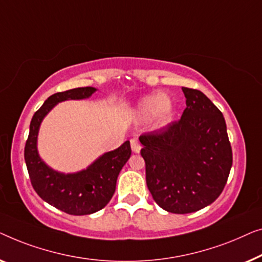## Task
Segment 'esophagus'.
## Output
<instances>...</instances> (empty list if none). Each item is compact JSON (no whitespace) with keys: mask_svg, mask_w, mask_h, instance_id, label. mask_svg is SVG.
<instances>
[{"mask_svg":"<svg viewBox=\"0 0 262 262\" xmlns=\"http://www.w3.org/2000/svg\"><path fill=\"white\" fill-rule=\"evenodd\" d=\"M130 146H132V150L134 153H139L140 149H141V145H140L138 139H132L130 140Z\"/></svg>","mask_w":262,"mask_h":262,"instance_id":"esophagus-1","label":"esophagus"}]
</instances>
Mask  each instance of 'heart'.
Listing matches in <instances>:
<instances>
[{"instance_id":"1","label":"heart","mask_w":262,"mask_h":262,"mask_svg":"<svg viewBox=\"0 0 262 262\" xmlns=\"http://www.w3.org/2000/svg\"><path fill=\"white\" fill-rule=\"evenodd\" d=\"M139 109L140 113L146 117L157 114L158 121L161 124L169 122L173 116L172 104L168 101H166L165 96L161 94H153L147 96V97H145L140 102Z\"/></svg>"}]
</instances>
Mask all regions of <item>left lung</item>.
Instances as JSON below:
<instances>
[{
  "instance_id": "left-lung-1",
  "label": "left lung",
  "mask_w": 262,
  "mask_h": 262,
  "mask_svg": "<svg viewBox=\"0 0 262 262\" xmlns=\"http://www.w3.org/2000/svg\"><path fill=\"white\" fill-rule=\"evenodd\" d=\"M183 93L186 108L180 120L139 138L147 187L156 203L173 213L215 202L233 165L223 114L202 91L183 88Z\"/></svg>"
}]
</instances>
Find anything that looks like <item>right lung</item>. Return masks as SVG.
<instances>
[{
	"label": "right lung",
	"instance_id": "right-lung-1",
	"mask_svg": "<svg viewBox=\"0 0 262 262\" xmlns=\"http://www.w3.org/2000/svg\"><path fill=\"white\" fill-rule=\"evenodd\" d=\"M95 90L91 86L76 88L50 96L33 115L25 145V161L33 189L43 201L69 215H89L104 208L115 192L120 171L132 154L130 143L126 141L117 149L105 153L86 169L73 174L53 171L39 158L36 136L46 114L58 102L88 98Z\"/></svg>",
	"mask_w": 262,
	"mask_h": 262
}]
</instances>
